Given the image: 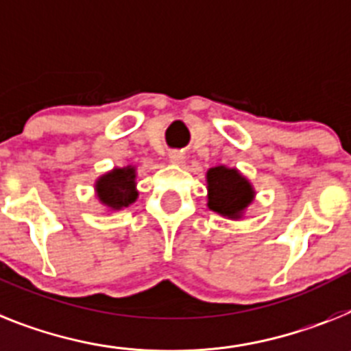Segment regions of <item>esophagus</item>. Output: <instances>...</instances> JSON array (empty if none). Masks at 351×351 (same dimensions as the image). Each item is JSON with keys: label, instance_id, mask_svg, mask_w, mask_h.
Here are the masks:
<instances>
[{"label": "esophagus", "instance_id": "34e87169", "mask_svg": "<svg viewBox=\"0 0 351 351\" xmlns=\"http://www.w3.org/2000/svg\"><path fill=\"white\" fill-rule=\"evenodd\" d=\"M169 160L173 162V164H182V162L185 160V155L182 152H171Z\"/></svg>", "mask_w": 351, "mask_h": 351}]
</instances>
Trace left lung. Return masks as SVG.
I'll use <instances>...</instances> for the list:
<instances>
[{
  "label": "left lung",
  "mask_w": 351,
  "mask_h": 351,
  "mask_svg": "<svg viewBox=\"0 0 351 351\" xmlns=\"http://www.w3.org/2000/svg\"><path fill=\"white\" fill-rule=\"evenodd\" d=\"M208 208L228 219H241L255 198L253 185L235 167L216 166L207 171Z\"/></svg>",
  "instance_id": "8db88e82"
}]
</instances>
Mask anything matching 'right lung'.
Segmentation results:
<instances>
[{"label": "right lung", "instance_id": "add662e5", "mask_svg": "<svg viewBox=\"0 0 351 351\" xmlns=\"http://www.w3.org/2000/svg\"><path fill=\"white\" fill-rule=\"evenodd\" d=\"M135 176L137 175H135L134 166L116 167V169L99 176L94 185L99 202L112 210H121V208L132 205L139 196L135 189V185H137Z\"/></svg>", "mask_w": 351, "mask_h": 351}]
</instances>
